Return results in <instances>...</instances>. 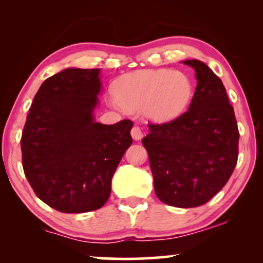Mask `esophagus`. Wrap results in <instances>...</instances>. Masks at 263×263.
Here are the masks:
<instances>
[{
	"label": "esophagus",
	"mask_w": 263,
	"mask_h": 263,
	"mask_svg": "<svg viewBox=\"0 0 263 263\" xmlns=\"http://www.w3.org/2000/svg\"><path fill=\"white\" fill-rule=\"evenodd\" d=\"M130 134H132L133 139H134V140H140V139L142 138V130H141V128L138 127V125H134V127L132 128Z\"/></svg>",
	"instance_id": "esophagus-1"
}]
</instances>
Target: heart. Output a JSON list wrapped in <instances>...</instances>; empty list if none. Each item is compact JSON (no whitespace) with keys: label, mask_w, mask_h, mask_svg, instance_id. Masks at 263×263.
Here are the masks:
<instances>
[{"label":"heart","mask_w":263,"mask_h":263,"mask_svg":"<svg viewBox=\"0 0 263 263\" xmlns=\"http://www.w3.org/2000/svg\"><path fill=\"white\" fill-rule=\"evenodd\" d=\"M193 91V82L183 71L138 70L115 82L112 103L121 109H142L151 120L166 122L186 109Z\"/></svg>","instance_id":"obj_1"}]
</instances>
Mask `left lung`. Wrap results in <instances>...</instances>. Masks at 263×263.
Returning a JSON list of instances; mask_svg holds the SVG:
<instances>
[{
	"mask_svg": "<svg viewBox=\"0 0 263 263\" xmlns=\"http://www.w3.org/2000/svg\"><path fill=\"white\" fill-rule=\"evenodd\" d=\"M196 89L189 109L170 122L149 123L142 139L154 178V192L170 206L192 208L220 192L238 159L239 132L220 79L197 60Z\"/></svg>",
	"mask_w": 263,
	"mask_h": 263,
	"instance_id": "left-lung-1",
	"label": "left lung"
}]
</instances>
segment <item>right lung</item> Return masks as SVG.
Returning <instances> with one entry per match:
<instances>
[{
	"instance_id": "add662e5",
	"label": "right lung",
	"mask_w": 263,
	"mask_h": 263,
	"mask_svg": "<svg viewBox=\"0 0 263 263\" xmlns=\"http://www.w3.org/2000/svg\"><path fill=\"white\" fill-rule=\"evenodd\" d=\"M100 69L68 68L43 82L27 115L21 152L25 176L43 202L62 213L98 210L132 145L133 122H95Z\"/></svg>"
}]
</instances>
